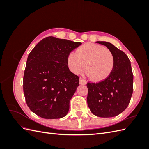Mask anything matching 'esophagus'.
<instances>
[{
    "label": "esophagus",
    "mask_w": 149,
    "mask_h": 149,
    "mask_svg": "<svg viewBox=\"0 0 149 149\" xmlns=\"http://www.w3.org/2000/svg\"><path fill=\"white\" fill-rule=\"evenodd\" d=\"M79 84H83V85H85L86 84V81L83 78H79Z\"/></svg>",
    "instance_id": "obj_1"
}]
</instances>
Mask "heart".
Here are the masks:
<instances>
[{
    "instance_id": "obj_1",
    "label": "heart",
    "mask_w": 149,
    "mask_h": 149,
    "mask_svg": "<svg viewBox=\"0 0 149 149\" xmlns=\"http://www.w3.org/2000/svg\"><path fill=\"white\" fill-rule=\"evenodd\" d=\"M67 64L72 73L79 74L84 67L88 75L94 81L100 82L107 79L114 66V58L105 47L94 43H86L70 53Z\"/></svg>"
}]
</instances>
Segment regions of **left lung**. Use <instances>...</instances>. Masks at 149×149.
Masks as SVG:
<instances>
[{"label":"left lung","mask_w":149,"mask_h":149,"mask_svg":"<svg viewBox=\"0 0 149 149\" xmlns=\"http://www.w3.org/2000/svg\"><path fill=\"white\" fill-rule=\"evenodd\" d=\"M106 46L114 58L110 76L98 83H88V105L92 113L101 118L120 114L128 106L133 93V73L126 54L111 43L97 42Z\"/></svg>","instance_id":"1"}]
</instances>
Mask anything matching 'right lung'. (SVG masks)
Instances as JSON below:
<instances>
[{
	"instance_id": "1",
	"label": "right lung",
	"mask_w": 149,
	"mask_h": 149,
	"mask_svg": "<svg viewBox=\"0 0 149 149\" xmlns=\"http://www.w3.org/2000/svg\"><path fill=\"white\" fill-rule=\"evenodd\" d=\"M81 44L48 37L29 53L23 89L26 104L37 116L53 119L68 114L70 100L79 85V77L70 71L67 58Z\"/></svg>"
}]
</instances>
